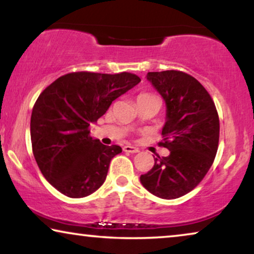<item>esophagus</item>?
Segmentation results:
<instances>
[{
    "label": "esophagus",
    "mask_w": 254,
    "mask_h": 254,
    "mask_svg": "<svg viewBox=\"0 0 254 254\" xmlns=\"http://www.w3.org/2000/svg\"><path fill=\"white\" fill-rule=\"evenodd\" d=\"M123 149L125 152H130V154H136V152L140 151L137 148H135V147H133V145H129V144L125 145Z\"/></svg>",
    "instance_id": "1"
}]
</instances>
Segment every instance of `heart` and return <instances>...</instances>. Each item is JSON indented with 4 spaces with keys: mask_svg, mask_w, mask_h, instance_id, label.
<instances>
[{
    "mask_svg": "<svg viewBox=\"0 0 254 254\" xmlns=\"http://www.w3.org/2000/svg\"><path fill=\"white\" fill-rule=\"evenodd\" d=\"M151 98H157L155 95H152V93H149V92H142L140 95L137 96V102H140V100H144V99H151Z\"/></svg>",
    "mask_w": 254,
    "mask_h": 254,
    "instance_id": "heart-1",
    "label": "heart"
}]
</instances>
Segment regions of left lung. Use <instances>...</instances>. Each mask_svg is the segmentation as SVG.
<instances>
[{
	"instance_id": "obj_1",
	"label": "left lung",
	"mask_w": 254,
	"mask_h": 254,
	"mask_svg": "<svg viewBox=\"0 0 254 254\" xmlns=\"http://www.w3.org/2000/svg\"><path fill=\"white\" fill-rule=\"evenodd\" d=\"M166 104L163 141L168 157L155 158L141 184L162 199H177L199 185L213 164L220 138V119L214 100L201 83L180 70L147 74Z\"/></svg>"
}]
</instances>
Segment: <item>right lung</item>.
Listing matches in <instances>:
<instances>
[{"instance_id": "obj_1", "label": "right lung", "mask_w": 254, "mask_h": 254, "mask_svg": "<svg viewBox=\"0 0 254 254\" xmlns=\"http://www.w3.org/2000/svg\"><path fill=\"white\" fill-rule=\"evenodd\" d=\"M141 82L130 72L65 74L38 97L31 116L36 162L52 186L69 197H84L105 182L110 162L123 149L90 136V124L114 99Z\"/></svg>"}]
</instances>
